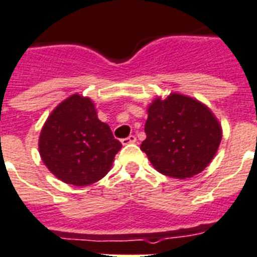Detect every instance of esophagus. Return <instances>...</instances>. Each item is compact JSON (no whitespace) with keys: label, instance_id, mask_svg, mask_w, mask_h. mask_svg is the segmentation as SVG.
Segmentation results:
<instances>
[{"label":"esophagus","instance_id":"34e87169","mask_svg":"<svg viewBox=\"0 0 257 257\" xmlns=\"http://www.w3.org/2000/svg\"><path fill=\"white\" fill-rule=\"evenodd\" d=\"M122 145H129V144H135L136 143V136L131 135L128 137H125V139L121 140Z\"/></svg>","mask_w":257,"mask_h":257}]
</instances>
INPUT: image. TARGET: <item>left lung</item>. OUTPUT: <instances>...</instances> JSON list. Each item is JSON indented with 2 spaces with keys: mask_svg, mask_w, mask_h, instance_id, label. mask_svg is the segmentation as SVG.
Instances as JSON below:
<instances>
[{
  "mask_svg": "<svg viewBox=\"0 0 257 257\" xmlns=\"http://www.w3.org/2000/svg\"><path fill=\"white\" fill-rule=\"evenodd\" d=\"M145 133L141 150L156 170L178 179L203 172L222 140V129L211 110L178 93L150 104Z\"/></svg>",
  "mask_w": 257,
  "mask_h": 257,
  "instance_id": "obj_1",
  "label": "left lung"
}]
</instances>
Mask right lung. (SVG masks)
Segmentation results:
<instances>
[{
	"label": "right lung",
	"mask_w": 257,
	"mask_h": 257,
	"mask_svg": "<svg viewBox=\"0 0 257 257\" xmlns=\"http://www.w3.org/2000/svg\"><path fill=\"white\" fill-rule=\"evenodd\" d=\"M88 97L72 95L58 105L42 128L39 154L50 172L75 186H87L109 172L121 149Z\"/></svg>",
	"instance_id": "1"
}]
</instances>
